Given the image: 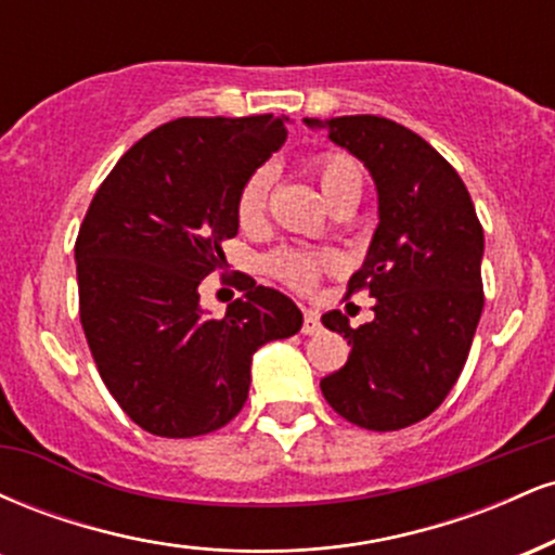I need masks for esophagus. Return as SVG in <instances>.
Returning a JSON list of instances; mask_svg holds the SVG:
<instances>
[{
  "label": "esophagus",
  "instance_id": "obj_1",
  "mask_svg": "<svg viewBox=\"0 0 555 555\" xmlns=\"http://www.w3.org/2000/svg\"><path fill=\"white\" fill-rule=\"evenodd\" d=\"M321 331V318H318V310L305 308V323H302V334H318Z\"/></svg>",
  "mask_w": 555,
  "mask_h": 555
}]
</instances>
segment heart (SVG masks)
<instances>
[{
  "label": "heart",
  "instance_id": "1",
  "mask_svg": "<svg viewBox=\"0 0 555 555\" xmlns=\"http://www.w3.org/2000/svg\"><path fill=\"white\" fill-rule=\"evenodd\" d=\"M313 171L328 206L344 197H360L362 171L347 154H323L315 158ZM273 184L271 167H260L247 177L237 195V219L242 227H258L269 211V195ZM323 266H336V256H310L299 250H282L271 258V271L297 289H310Z\"/></svg>",
  "mask_w": 555,
  "mask_h": 555
}]
</instances>
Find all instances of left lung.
Masks as SVG:
<instances>
[{
  "label": "left lung",
  "instance_id": "obj_1",
  "mask_svg": "<svg viewBox=\"0 0 555 555\" xmlns=\"http://www.w3.org/2000/svg\"><path fill=\"white\" fill-rule=\"evenodd\" d=\"M365 164L378 193V227L349 295L367 289L375 318L352 328L339 310L321 318L352 349L321 391L367 430L420 423L446 399L467 362L482 313V227L473 197L417 132L373 114L313 119Z\"/></svg>",
  "mask_w": 555,
  "mask_h": 555
}]
</instances>
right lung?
<instances>
[{"instance_id":"right-lung-1","label":"right lung","mask_w":555,"mask_h":555,"mask_svg":"<svg viewBox=\"0 0 555 555\" xmlns=\"http://www.w3.org/2000/svg\"><path fill=\"white\" fill-rule=\"evenodd\" d=\"M286 117H182L140 138L82 219L80 323L101 378L132 423L164 438L214 433L250 391L258 347L302 328L289 297L250 276L224 318L201 308L227 263L237 195L286 140Z\"/></svg>"}]
</instances>
